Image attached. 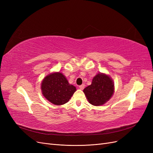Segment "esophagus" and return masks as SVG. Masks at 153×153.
Returning a JSON list of instances; mask_svg holds the SVG:
<instances>
[{
  "label": "esophagus",
  "mask_w": 153,
  "mask_h": 153,
  "mask_svg": "<svg viewBox=\"0 0 153 153\" xmlns=\"http://www.w3.org/2000/svg\"><path fill=\"white\" fill-rule=\"evenodd\" d=\"M79 88L80 89H82V90H83L85 88V85L84 84H82V85H80L79 86Z\"/></svg>",
  "instance_id": "34e87169"
}]
</instances>
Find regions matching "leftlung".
Segmentation results:
<instances>
[{
    "mask_svg": "<svg viewBox=\"0 0 153 153\" xmlns=\"http://www.w3.org/2000/svg\"><path fill=\"white\" fill-rule=\"evenodd\" d=\"M114 83L111 78L102 73L96 75L91 85L84 89L89 102L94 106L102 105L108 101L114 94Z\"/></svg>",
    "mask_w": 153,
    "mask_h": 153,
    "instance_id": "obj_1",
    "label": "left lung"
}]
</instances>
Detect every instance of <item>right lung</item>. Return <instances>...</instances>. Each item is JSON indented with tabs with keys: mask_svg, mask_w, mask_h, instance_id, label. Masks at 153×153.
I'll return each instance as SVG.
<instances>
[{
	"mask_svg": "<svg viewBox=\"0 0 153 153\" xmlns=\"http://www.w3.org/2000/svg\"><path fill=\"white\" fill-rule=\"evenodd\" d=\"M43 96L56 105L67 103L76 91V87L69 84L61 73H54L46 76L41 84Z\"/></svg>",
	"mask_w": 153,
	"mask_h": 153,
	"instance_id": "1",
	"label": "right lung"
}]
</instances>
